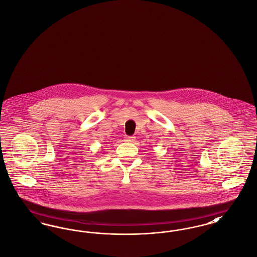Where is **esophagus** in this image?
Returning a JSON list of instances; mask_svg holds the SVG:
<instances>
[{
	"mask_svg": "<svg viewBox=\"0 0 257 257\" xmlns=\"http://www.w3.org/2000/svg\"><path fill=\"white\" fill-rule=\"evenodd\" d=\"M125 141L128 142V143H133L134 141H135V137H126Z\"/></svg>",
	"mask_w": 257,
	"mask_h": 257,
	"instance_id": "obj_1",
	"label": "esophagus"
}]
</instances>
